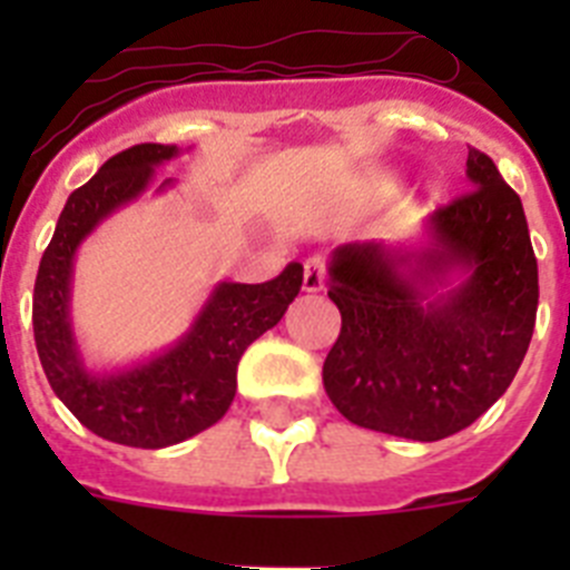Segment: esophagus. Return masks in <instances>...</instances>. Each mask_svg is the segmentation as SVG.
<instances>
[{"label":"esophagus","instance_id":"esophagus-1","mask_svg":"<svg viewBox=\"0 0 570 570\" xmlns=\"http://www.w3.org/2000/svg\"><path fill=\"white\" fill-rule=\"evenodd\" d=\"M325 259L322 256H311V259H305V265H302V291H308V294H316V291H322V285H325Z\"/></svg>","mask_w":570,"mask_h":570}]
</instances>
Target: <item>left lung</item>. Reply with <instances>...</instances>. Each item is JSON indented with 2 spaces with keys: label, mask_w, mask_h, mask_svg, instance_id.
<instances>
[{
  "label": "left lung",
  "mask_w": 570,
  "mask_h": 570,
  "mask_svg": "<svg viewBox=\"0 0 570 570\" xmlns=\"http://www.w3.org/2000/svg\"><path fill=\"white\" fill-rule=\"evenodd\" d=\"M465 174L471 190L428 216V248L351 242L331 256L342 331L322 382L354 425L445 440L480 420L525 360L540 302L525 210L488 154L468 148ZM451 273L454 289L430 291Z\"/></svg>",
  "instance_id": "1"
}]
</instances>
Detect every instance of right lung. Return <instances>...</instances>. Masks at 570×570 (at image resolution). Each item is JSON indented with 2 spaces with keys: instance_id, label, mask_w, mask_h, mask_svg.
Listing matches in <instances>:
<instances>
[{
  "instance_id": "1",
  "label": "right lung",
  "mask_w": 570,
  "mask_h": 570,
  "mask_svg": "<svg viewBox=\"0 0 570 570\" xmlns=\"http://www.w3.org/2000/svg\"><path fill=\"white\" fill-rule=\"evenodd\" d=\"M176 145H134L68 196L33 285V336L53 394L88 431L119 445L168 448L225 416L245 347L285 316L302 288L291 262L262 285L219 282L188 334L170 351L116 374H90L70 331V274L85 236L142 194ZM170 179L159 185L165 190Z\"/></svg>"
}]
</instances>
